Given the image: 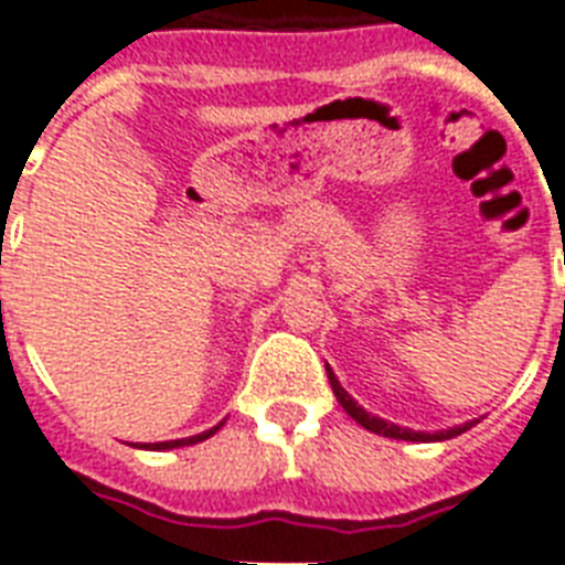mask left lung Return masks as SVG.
<instances>
[{"label": "left lung", "mask_w": 565, "mask_h": 565, "mask_svg": "<svg viewBox=\"0 0 565 565\" xmlns=\"http://www.w3.org/2000/svg\"><path fill=\"white\" fill-rule=\"evenodd\" d=\"M328 381H331V390H334L337 402L343 404V411L352 416L358 425H363L366 430H372V434H381V437H390V439H407V443H443V439H451L457 437V434H463V430H469L472 425H478L481 419H472V422H463V425H455V428H446V430H434V434H428V430H413V428H402V425H393V422L381 419V416H375V413H366L361 407V404L354 402L352 395L345 393L343 386H340V381H337V375L331 370H328Z\"/></svg>", "instance_id": "obj_1"}]
</instances>
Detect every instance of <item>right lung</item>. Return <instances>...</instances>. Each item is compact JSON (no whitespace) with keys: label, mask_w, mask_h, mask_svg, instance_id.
Masks as SVG:
<instances>
[{"label":"right lung","mask_w":565,"mask_h":565,"mask_svg":"<svg viewBox=\"0 0 565 565\" xmlns=\"http://www.w3.org/2000/svg\"><path fill=\"white\" fill-rule=\"evenodd\" d=\"M225 422H220V425H213L211 430H202V434H195V437H184V439H167V443H140L137 448H146V451H170V448H181V446H195V443H202V439L213 437L216 430L222 428Z\"/></svg>","instance_id":"obj_1"}]
</instances>
